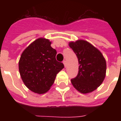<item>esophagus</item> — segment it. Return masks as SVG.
<instances>
[{"label":"esophagus","mask_w":121,"mask_h":121,"mask_svg":"<svg viewBox=\"0 0 121 121\" xmlns=\"http://www.w3.org/2000/svg\"><path fill=\"white\" fill-rule=\"evenodd\" d=\"M63 63L64 64L65 67H66V61H65V60L63 61Z\"/></svg>","instance_id":"obj_1"}]
</instances>
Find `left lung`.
Listing matches in <instances>:
<instances>
[{"instance_id": "left-lung-1", "label": "left lung", "mask_w": 121, "mask_h": 121, "mask_svg": "<svg viewBox=\"0 0 121 121\" xmlns=\"http://www.w3.org/2000/svg\"><path fill=\"white\" fill-rule=\"evenodd\" d=\"M68 44L77 55L80 65L77 76L71 80L73 86L82 94L93 92L105 77V58L97 48L86 41L79 39Z\"/></svg>"}]
</instances>
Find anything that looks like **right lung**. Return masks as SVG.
Wrapping results in <instances>:
<instances>
[{
    "instance_id": "1",
    "label": "right lung",
    "mask_w": 121,
    "mask_h": 121,
    "mask_svg": "<svg viewBox=\"0 0 121 121\" xmlns=\"http://www.w3.org/2000/svg\"><path fill=\"white\" fill-rule=\"evenodd\" d=\"M51 42L40 38L31 43L22 53L19 61L20 75L32 92L44 94L50 89L58 73L64 68L56 60V51Z\"/></svg>"
}]
</instances>
